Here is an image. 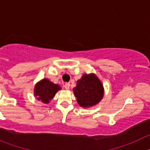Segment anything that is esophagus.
<instances>
[{
  "label": "esophagus",
  "instance_id": "1",
  "mask_svg": "<svg viewBox=\"0 0 150 150\" xmlns=\"http://www.w3.org/2000/svg\"><path fill=\"white\" fill-rule=\"evenodd\" d=\"M69 86H70L69 83H66L65 85H64V88H65V89L68 90V89L69 88Z\"/></svg>",
  "mask_w": 150,
  "mask_h": 150
}]
</instances>
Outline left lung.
I'll use <instances>...</instances> for the list:
<instances>
[{
  "mask_svg": "<svg viewBox=\"0 0 150 150\" xmlns=\"http://www.w3.org/2000/svg\"><path fill=\"white\" fill-rule=\"evenodd\" d=\"M73 91L77 102L83 107H91L99 103L104 96L103 86L94 74L83 75Z\"/></svg>",
  "mask_w": 150,
  "mask_h": 150,
  "instance_id": "8db88e82",
  "label": "left lung"
}]
</instances>
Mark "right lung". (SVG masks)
Here are the masks:
<instances>
[{
  "instance_id": "1",
  "label": "right lung",
  "mask_w": 150,
  "mask_h": 150,
  "mask_svg": "<svg viewBox=\"0 0 150 150\" xmlns=\"http://www.w3.org/2000/svg\"><path fill=\"white\" fill-rule=\"evenodd\" d=\"M60 89L61 88L59 85L53 83L45 78L36 84L34 90L35 96H37L38 100H41L44 103H48Z\"/></svg>"
}]
</instances>
